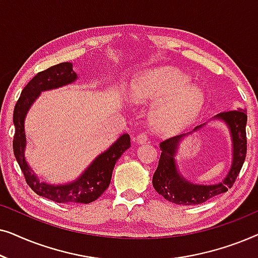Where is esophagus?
Instances as JSON below:
<instances>
[{
    "mask_svg": "<svg viewBox=\"0 0 258 258\" xmlns=\"http://www.w3.org/2000/svg\"><path fill=\"white\" fill-rule=\"evenodd\" d=\"M148 140H149V137H148V135H147L146 133H141V134H139V135L136 136L137 143H140V144H143V143L148 142Z\"/></svg>",
    "mask_w": 258,
    "mask_h": 258,
    "instance_id": "1",
    "label": "esophagus"
}]
</instances>
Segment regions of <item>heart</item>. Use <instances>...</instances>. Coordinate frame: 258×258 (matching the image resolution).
<instances>
[{"label": "heart", "instance_id": "1", "mask_svg": "<svg viewBox=\"0 0 258 258\" xmlns=\"http://www.w3.org/2000/svg\"><path fill=\"white\" fill-rule=\"evenodd\" d=\"M132 97L139 103L161 101L150 115L154 128L161 133H175L188 125L206 102L203 90L191 84L189 76L172 68L144 74L133 84Z\"/></svg>", "mask_w": 258, "mask_h": 258}]
</instances>
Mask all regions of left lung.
I'll return each instance as SVG.
<instances>
[{"mask_svg": "<svg viewBox=\"0 0 258 258\" xmlns=\"http://www.w3.org/2000/svg\"><path fill=\"white\" fill-rule=\"evenodd\" d=\"M223 119L230 128L232 143H234V161L230 171L224 181L215 185L192 184L181 177L176 170L174 155L177 149V144L182 135L162 141L161 157L158 167L153 176V185L156 191L168 200L169 202L183 206L201 204L213 199L214 196L228 191L234 185L237 176L241 171L246 156V114L244 110L223 111L216 116ZM201 126V125H200ZM200 126H196L195 130Z\"/></svg>", "mask_w": 258, "mask_h": 258, "instance_id": "8db88e82", "label": "left lung"}]
</instances>
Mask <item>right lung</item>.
Wrapping results in <instances>:
<instances>
[{"label":"right lung","instance_id":"1","mask_svg":"<svg viewBox=\"0 0 258 258\" xmlns=\"http://www.w3.org/2000/svg\"><path fill=\"white\" fill-rule=\"evenodd\" d=\"M77 75L73 72V64L69 62L58 63L50 68L37 73L29 83L23 88L15 108H14V125L15 134L13 140L14 155L22 170L27 184L37 195L57 203H91L96 201L110 184L112 170L121 155L130 147V136L124 134L107 151L95 160L84 174L77 181L66 185H50L42 183L28 167L24 158L26 134H24V117L28 109L41 91L54 89L76 80Z\"/></svg>","mask_w":258,"mask_h":258}]
</instances>
